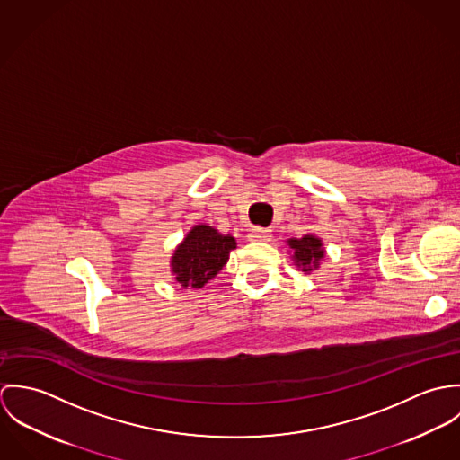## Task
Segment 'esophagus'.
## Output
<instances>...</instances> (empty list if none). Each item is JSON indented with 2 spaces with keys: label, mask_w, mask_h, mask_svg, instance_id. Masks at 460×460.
<instances>
[{
  "label": "esophagus",
  "mask_w": 460,
  "mask_h": 460,
  "mask_svg": "<svg viewBox=\"0 0 460 460\" xmlns=\"http://www.w3.org/2000/svg\"><path fill=\"white\" fill-rule=\"evenodd\" d=\"M248 237L253 243H269L272 239V232L267 228H253Z\"/></svg>",
  "instance_id": "obj_1"
}]
</instances>
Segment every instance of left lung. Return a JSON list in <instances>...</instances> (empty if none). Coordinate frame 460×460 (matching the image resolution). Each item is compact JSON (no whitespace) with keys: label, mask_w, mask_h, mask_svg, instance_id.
I'll use <instances>...</instances> for the list:
<instances>
[{"label":"left lung","mask_w":460,"mask_h":460,"mask_svg":"<svg viewBox=\"0 0 460 460\" xmlns=\"http://www.w3.org/2000/svg\"><path fill=\"white\" fill-rule=\"evenodd\" d=\"M287 246L290 248V259L303 272L310 274L312 270L321 267V261L326 255L324 243L315 234H306L301 239H287Z\"/></svg>","instance_id":"1"}]
</instances>
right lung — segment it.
Listing matches in <instances>:
<instances>
[{
	"label": "right lung",
	"instance_id": "1",
	"mask_svg": "<svg viewBox=\"0 0 460 460\" xmlns=\"http://www.w3.org/2000/svg\"><path fill=\"white\" fill-rule=\"evenodd\" d=\"M235 248L237 243L232 235H225L205 223L195 225L170 261L175 283L184 288H201L226 265L230 252Z\"/></svg>",
	"mask_w": 460,
	"mask_h": 460
}]
</instances>
